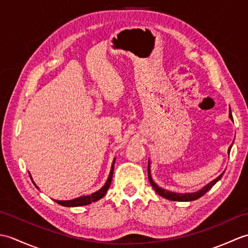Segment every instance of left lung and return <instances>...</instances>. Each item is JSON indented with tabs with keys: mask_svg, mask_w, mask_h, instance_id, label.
I'll list each match as a JSON object with an SVG mask.
<instances>
[{
	"mask_svg": "<svg viewBox=\"0 0 248 248\" xmlns=\"http://www.w3.org/2000/svg\"><path fill=\"white\" fill-rule=\"evenodd\" d=\"M229 118L233 121V118H232V115H231V110H229ZM232 146V145H231ZM231 146L229 147L228 149V155L230 154V149H231ZM224 172L220 173V175L217 178L214 179L213 181H211L210 183H208L207 186H204L202 189H199V191L197 192H194V193H184V194H181V193H175V192H170L167 191V189H164L160 187L157 184L152 180L151 178V171H150V161H148V178H149V182L151 184V186L154 187L155 191L160 195V196L164 197L168 200H172V202H193V200H196L198 198H200L202 196H203V195L207 193L210 188H211L215 183H217L218 180H220V178L223 177Z\"/></svg>",
	"mask_w": 248,
	"mask_h": 248,
	"instance_id": "left-lung-1",
	"label": "left lung"
}]
</instances>
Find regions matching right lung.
<instances>
[{
    "label": "right lung",
    "mask_w": 248,
    "mask_h": 248,
    "mask_svg": "<svg viewBox=\"0 0 248 248\" xmlns=\"http://www.w3.org/2000/svg\"><path fill=\"white\" fill-rule=\"evenodd\" d=\"M115 160L113 161V164L112 167H110V171H109V175L108 177V180L107 182L104 183V186L99 189V191L94 192L91 195H87V196H81V197H78L75 199H70V200H55V202L61 204V205H64V207H81V205H87V204H91L92 202H98L99 199H101L105 194H107L108 189L110 186V182H112V178H113V172H114V164H115ZM30 177H31V173H30ZM31 181H33V178L31 177ZM34 186L38 188V186H36L35 182L33 181Z\"/></svg>",
    "instance_id": "obj_1"
}]
</instances>
